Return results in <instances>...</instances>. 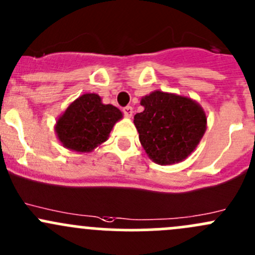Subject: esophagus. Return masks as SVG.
I'll list each match as a JSON object with an SVG mask.
<instances>
[{
  "label": "esophagus",
  "mask_w": 255,
  "mask_h": 255,
  "mask_svg": "<svg viewBox=\"0 0 255 255\" xmlns=\"http://www.w3.org/2000/svg\"><path fill=\"white\" fill-rule=\"evenodd\" d=\"M123 113H125V115H126V117H132L133 109L130 106H126L125 109H123Z\"/></svg>",
  "instance_id": "esophagus-1"
}]
</instances>
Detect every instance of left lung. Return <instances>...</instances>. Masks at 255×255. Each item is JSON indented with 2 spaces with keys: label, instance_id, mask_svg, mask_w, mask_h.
I'll return each mask as SVG.
<instances>
[{
  "label": "left lung",
  "instance_id": "8db88e82",
  "mask_svg": "<svg viewBox=\"0 0 255 255\" xmlns=\"http://www.w3.org/2000/svg\"><path fill=\"white\" fill-rule=\"evenodd\" d=\"M134 126L146 155L159 165L185 160L207 128L206 112L195 100L160 90L142 97Z\"/></svg>",
  "mask_w": 255,
  "mask_h": 255
}]
</instances>
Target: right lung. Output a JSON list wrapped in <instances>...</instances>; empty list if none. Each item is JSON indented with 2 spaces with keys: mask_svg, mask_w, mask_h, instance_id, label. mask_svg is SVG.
<instances>
[{
  "mask_svg": "<svg viewBox=\"0 0 255 255\" xmlns=\"http://www.w3.org/2000/svg\"><path fill=\"white\" fill-rule=\"evenodd\" d=\"M122 118L117 107L102 104L97 94H84L59 116L54 129L64 148L90 153L109 139L113 126Z\"/></svg>",
  "mask_w": 255,
  "mask_h": 255,
  "instance_id": "right-lung-1",
  "label": "right lung"
}]
</instances>
